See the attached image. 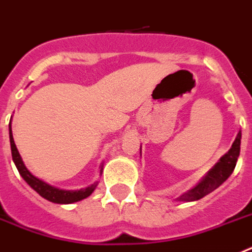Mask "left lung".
Listing matches in <instances>:
<instances>
[{"label":"left lung","instance_id":"1","mask_svg":"<svg viewBox=\"0 0 252 252\" xmlns=\"http://www.w3.org/2000/svg\"><path fill=\"white\" fill-rule=\"evenodd\" d=\"M240 146H241V132H238L235 142L232 143L231 150L214 165V167L208 172L207 176L194 189L183 194L179 199L184 200V202L198 200V199H202L203 196L208 195L209 192L217 189L220 185H222L235 170L236 162H237V158L240 156Z\"/></svg>","mask_w":252,"mask_h":252}]
</instances>
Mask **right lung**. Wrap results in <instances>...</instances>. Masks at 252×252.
<instances>
[{"instance_id": "1", "label": "right lung", "mask_w": 252, "mask_h": 252, "mask_svg": "<svg viewBox=\"0 0 252 252\" xmlns=\"http://www.w3.org/2000/svg\"><path fill=\"white\" fill-rule=\"evenodd\" d=\"M10 143H11V155H12V159H14L15 165H16L17 170L23 176L24 180L29 184L30 187L38 192L39 195L43 196L44 199L49 200L52 203H58V204H69V203L78 202L82 199L87 198L93 194L95 190L97 183L93 184L91 187L86 188V189L76 190V191H71V190H62L58 188H54L49 184L44 183V181L39 180L38 178H35L34 175L30 174V171L24 165L23 159H21L19 151H17L16 146H15L14 138H12V132H11V122H10Z\"/></svg>"}]
</instances>
